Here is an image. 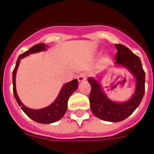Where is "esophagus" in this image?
Segmentation results:
<instances>
[{
	"label": "esophagus",
	"instance_id": "obj_1",
	"mask_svg": "<svg viewBox=\"0 0 154 154\" xmlns=\"http://www.w3.org/2000/svg\"><path fill=\"white\" fill-rule=\"evenodd\" d=\"M77 80H78V82H85V81L86 80V74L84 73V72H82V73L79 74V76L77 77Z\"/></svg>",
	"mask_w": 154,
	"mask_h": 154
}]
</instances>
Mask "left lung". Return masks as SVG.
Listing matches in <instances>:
<instances>
[{
	"instance_id": "8db88e82",
	"label": "left lung",
	"mask_w": 154,
	"mask_h": 154,
	"mask_svg": "<svg viewBox=\"0 0 154 154\" xmlns=\"http://www.w3.org/2000/svg\"><path fill=\"white\" fill-rule=\"evenodd\" d=\"M115 46L117 53L114 65L125 68L136 80V87L133 96L126 101H113L106 96L101 87L100 80L104 72L97 75L96 77L88 78L91 85L89 102L92 112L97 117L110 122H122L126 119L138 107L145 94L146 82V74L139 57L123 45L116 44Z\"/></svg>"
}]
</instances>
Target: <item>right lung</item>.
I'll use <instances>...</instances> for the list:
<instances>
[{
    "mask_svg": "<svg viewBox=\"0 0 154 154\" xmlns=\"http://www.w3.org/2000/svg\"><path fill=\"white\" fill-rule=\"evenodd\" d=\"M47 47L48 46L45 45L44 43L35 45L32 47H31L28 51L20 54L18 57V59L17 60V63H16L15 69L13 72V94H14L16 101H17L18 105L21 107V109L24 111V112L27 115L28 117L33 120L34 122L42 123V124H50V123L57 122L62 118L65 112H66V110H67L68 100L69 98V97L72 95V93L78 87V82H77V79H74L71 82H68L63 85L60 93L58 94L57 97L56 98L55 101H53L51 105H49L47 107L40 109H29V108L26 107L20 101L17 96V89H16V73H17V70L18 69L20 60L22 58L29 56V54L45 51V50H46Z\"/></svg>",
    "mask_w": 154,
    "mask_h": 154,
    "instance_id": "right-lung-1",
    "label": "right lung"
}]
</instances>
